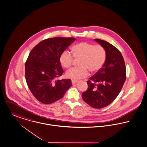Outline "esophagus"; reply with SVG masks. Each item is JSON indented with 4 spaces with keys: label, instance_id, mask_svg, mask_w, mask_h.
<instances>
[{
    "label": "esophagus",
    "instance_id": "1",
    "mask_svg": "<svg viewBox=\"0 0 147 147\" xmlns=\"http://www.w3.org/2000/svg\"><path fill=\"white\" fill-rule=\"evenodd\" d=\"M77 80H71V83L72 84H74L76 83H77Z\"/></svg>",
    "mask_w": 147,
    "mask_h": 147
}]
</instances>
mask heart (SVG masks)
I'll use <instances>...</instances> for the list:
<instances>
[{
	"mask_svg": "<svg viewBox=\"0 0 147 147\" xmlns=\"http://www.w3.org/2000/svg\"><path fill=\"white\" fill-rule=\"evenodd\" d=\"M71 51L72 55L67 51H64L59 57V62L65 68L71 67L73 58L76 60L79 59V67L71 68L66 72L65 75L68 78L78 80L86 78L88 76V70L92 73L98 71L106 60V51L101 46L81 42L73 46Z\"/></svg>",
	"mask_w": 147,
	"mask_h": 147,
	"instance_id": "b5f03b06",
	"label": "heart"
}]
</instances>
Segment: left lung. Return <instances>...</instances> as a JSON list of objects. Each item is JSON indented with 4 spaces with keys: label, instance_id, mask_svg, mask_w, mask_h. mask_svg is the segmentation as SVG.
<instances>
[{
    "label": "left lung",
    "instance_id": "8db88e82",
    "mask_svg": "<svg viewBox=\"0 0 147 147\" xmlns=\"http://www.w3.org/2000/svg\"><path fill=\"white\" fill-rule=\"evenodd\" d=\"M104 48L106 57L100 70L87 81L88 89L82 98L91 107L102 109L111 103L117 97L126 80V67L120 51L108 42L94 39Z\"/></svg>",
    "mask_w": 147,
    "mask_h": 147
}]
</instances>
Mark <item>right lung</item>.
<instances>
[{"label": "right lung", "instance_id": "right-lung-1", "mask_svg": "<svg viewBox=\"0 0 147 147\" xmlns=\"http://www.w3.org/2000/svg\"><path fill=\"white\" fill-rule=\"evenodd\" d=\"M75 40L74 37L47 38L31 51L25 63V76L30 90L38 101L44 104L57 101L71 86L70 79H56L64 71L59 57Z\"/></svg>", "mask_w": 147, "mask_h": 147}]
</instances>
